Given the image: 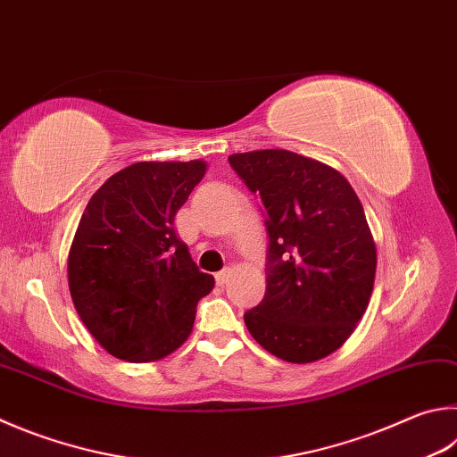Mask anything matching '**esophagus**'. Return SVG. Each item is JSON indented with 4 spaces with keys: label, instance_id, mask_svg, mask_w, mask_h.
I'll return each mask as SVG.
<instances>
[{
    "label": "esophagus",
    "instance_id": "34e87169",
    "mask_svg": "<svg viewBox=\"0 0 457 457\" xmlns=\"http://www.w3.org/2000/svg\"><path fill=\"white\" fill-rule=\"evenodd\" d=\"M228 278H229V270H221V271H218L215 273V281H218L220 286H223L228 281Z\"/></svg>",
    "mask_w": 457,
    "mask_h": 457
}]
</instances>
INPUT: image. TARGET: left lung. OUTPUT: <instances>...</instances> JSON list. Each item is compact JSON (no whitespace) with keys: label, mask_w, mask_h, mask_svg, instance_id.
Here are the masks:
<instances>
[{"label":"left lung","mask_w":457,"mask_h":457,"mask_svg":"<svg viewBox=\"0 0 457 457\" xmlns=\"http://www.w3.org/2000/svg\"><path fill=\"white\" fill-rule=\"evenodd\" d=\"M228 162L262 200L270 236L265 295L245 312V326L279 360L326 358L366 313L376 279V244L360 197L337 170L287 149Z\"/></svg>","instance_id":"left-lung-1"}]
</instances>
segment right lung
<instances>
[{"instance_id":"add662e5","label":"right lung","mask_w":457,"mask_h":457,"mask_svg":"<svg viewBox=\"0 0 457 457\" xmlns=\"http://www.w3.org/2000/svg\"><path fill=\"white\" fill-rule=\"evenodd\" d=\"M207 165L139 162L91 195L73 237L68 281L84 326L126 361L162 360L192 334L213 278L197 270L173 220Z\"/></svg>"}]
</instances>
